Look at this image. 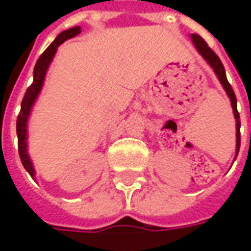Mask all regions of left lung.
Listing matches in <instances>:
<instances>
[{"mask_svg":"<svg viewBox=\"0 0 251 251\" xmlns=\"http://www.w3.org/2000/svg\"><path fill=\"white\" fill-rule=\"evenodd\" d=\"M191 39L194 41L195 47H196V50L199 51V53L201 56L204 57L207 63L210 64L212 68H214V71L215 74L218 75V79L221 80L222 86L223 88L226 90L227 95H228V98H230V102H231V106H232V110H234V115H235V120H237V156H238V152H239V147H241V120H239V113H238L237 110V98H235V94H234V90H232L231 84L228 83L227 80V76H226V71H225V67L222 64L221 59L218 57L215 52L211 50L210 47L207 46V43H205L199 35H191Z\"/></svg>","mask_w":251,"mask_h":251,"instance_id":"obj_1","label":"left lung"}]
</instances>
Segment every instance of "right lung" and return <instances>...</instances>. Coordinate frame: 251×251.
Returning a JSON list of instances; mask_svg holds the SVG:
<instances>
[{"label":"right lung","instance_id":"1","mask_svg":"<svg viewBox=\"0 0 251 251\" xmlns=\"http://www.w3.org/2000/svg\"><path fill=\"white\" fill-rule=\"evenodd\" d=\"M77 33H80V28L79 26L64 30L53 40L51 46L41 53L39 60L36 62L35 70H33V82H32L29 87L26 88V93H25L23 102H21V110H20L19 115H17V124H16L17 140H19V154L24 168L28 171V174L32 177L35 175V169H33V165L30 163L29 156L26 153V121H28V115H29L30 109H32V106L35 103L36 98H37V95L40 93L41 87H43L46 72L48 70L50 63L52 62V59H53L55 53H56L57 47L60 46L62 43H64L67 39H71L74 36H76Z\"/></svg>","mask_w":251,"mask_h":251}]
</instances>
